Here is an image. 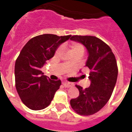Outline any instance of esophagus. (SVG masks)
I'll use <instances>...</instances> for the list:
<instances>
[{"label": "esophagus", "mask_w": 132, "mask_h": 132, "mask_svg": "<svg viewBox=\"0 0 132 132\" xmlns=\"http://www.w3.org/2000/svg\"><path fill=\"white\" fill-rule=\"evenodd\" d=\"M63 84L65 88H70V87L73 86V84L71 83H64Z\"/></svg>", "instance_id": "esophagus-1"}]
</instances>
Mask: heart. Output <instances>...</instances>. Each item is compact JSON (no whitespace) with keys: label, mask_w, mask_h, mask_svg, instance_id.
Instances as JSON below:
<instances>
[{"label":"heart","mask_w":132,"mask_h":132,"mask_svg":"<svg viewBox=\"0 0 132 132\" xmlns=\"http://www.w3.org/2000/svg\"><path fill=\"white\" fill-rule=\"evenodd\" d=\"M70 47H71V50H72V53H84V46L81 45V44H79V43H72L70 46ZM62 49V48L60 47L57 51V53H58L59 52L61 51ZM68 64V66H70L71 64H70V62H68L67 63Z\"/></svg>","instance_id":"heart-1"}]
</instances>
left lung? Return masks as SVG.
Wrapping results in <instances>:
<instances>
[{
  "label": "left lung",
  "mask_w": 132,
  "mask_h": 132,
  "mask_svg": "<svg viewBox=\"0 0 132 132\" xmlns=\"http://www.w3.org/2000/svg\"><path fill=\"white\" fill-rule=\"evenodd\" d=\"M70 40L86 47V66L90 70V86L83 89L76 85L79 95L70 100V105L79 114H94L106 104L112 94L118 76L117 60L110 46L96 37L74 36Z\"/></svg>",
  "instance_id": "obj_1"
}]
</instances>
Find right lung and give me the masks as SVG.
Masks as SVG:
<instances>
[{
  "mask_svg": "<svg viewBox=\"0 0 132 132\" xmlns=\"http://www.w3.org/2000/svg\"><path fill=\"white\" fill-rule=\"evenodd\" d=\"M71 36L43 34L29 40L15 64V88L22 101L33 110L48 107L62 84L44 75L41 68L55 55L56 50Z\"/></svg>",
  "mask_w": 132,
  "mask_h": 132,
  "instance_id": "add662e5",
  "label": "right lung"
}]
</instances>
